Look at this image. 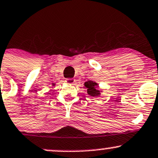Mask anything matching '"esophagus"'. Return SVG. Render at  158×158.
<instances>
[{
	"instance_id": "34e87169",
	"label": "esophagus",
	"mask_w": 158,
	"mask_h": 158,
	"mask_svg": "<svg viewBox=\"0 0 158 158\" xmlns=\"http://www.w3.org/2000/svg\"><path fill=\"white\" fill-rule=\"evenodd\" d=\"M66 82H67V84L73 85L74 83H75V79H72V78H69V79H66Z\"/></svg>"
}]
</instances>
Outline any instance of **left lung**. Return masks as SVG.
I'll return each mask as SVG.
<instances>
[{"mask_svg":"<svg viewBox=\"0 0 158 158\" xmlns=\"http://www.w3.org/2000/svg\"><path fill=\"white\" fill-rule=\"evenodd\" d=\"M85 86L87 88V93L91 96L98 97L100 94L101 91L97 89V88L98 87V83L94 82V81H87V82H85Z\"/></svg>","mask_w":158,"mask_h":158,"instance_id":"obj_1","label":"left lung"}]
</instances>
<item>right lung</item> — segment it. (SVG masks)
Here are the masks:
<instances>
[{"mask_svg":"<svg viewBox=\"0 0 158 158\" xmlns=\"http://www.w3.org/2000/svg\"><path fill=\"white\" fill-rule=\"evenodd\" d=\"M52 85H55V84H54V83H53V84H52Z\"/></svg>","mask_w":158,"mask_h":158,"instance_id":"right-lung-1","label":"right lung"}]
</instances>
